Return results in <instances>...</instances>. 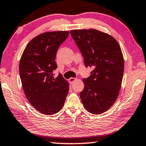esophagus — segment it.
I'll use <instances>...</instances> for the list:
<instances>
[{"instance_id":"34e87169","label":"esophagus","mask_w":146,"mask_h":146,"mask_svg":"<svg viewBox=\"0 0 146 146\" xmlns=\"http://www.w3.org/2000/svg\"><path fill=\"white\" fill-rule=\"evenodd\" d=\"M76 80V78H70L68 80V81H69V83H70V84H72L74 82V81H75Z\"/></svg>"}]
</instances>
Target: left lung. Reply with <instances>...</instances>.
Returning a JSON list of instances; mask_svg holds the SVG:
<instances>
[{"instance_id":"left-lung-1","label":"left lung","mask_w":146,"mask_h":146,"mask_svg":"<svg viewBox=\"0 0 146 146\" xmlns=\"http://www.w3.org/2000/svg\"><path fill=\"white\" fill-rule=\"evenodd\" d=\"M70 35L80 48L86 67L94 70L80 98L90 113L101 114L110 108L118 97L124 73L121 47L111 36L96 29L72 30Z\"/></svg>"}]
</instances>
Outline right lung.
I'll use <instances>...</instances> for the list:
<instances>
[{
    "mask_svg": "<svg viewBox=\"0 0 146 146\" xmlns=\"http://www.w3.org/2000/svg\"><path fill=\"white\" fill-rule=\"evenodd\" d=\"M68 34L63 31L38 35L27 45L20 58L19 72L25 95L43 114L58 113L68 93V83L62 75L53 77V71L57 68L56 53Z\"/></svg>",
    "mask_w": 146,
    "mask_h": 146,
    "instance_id": "right-lung-1",
    "label": "right lung"
}]
</instances>
